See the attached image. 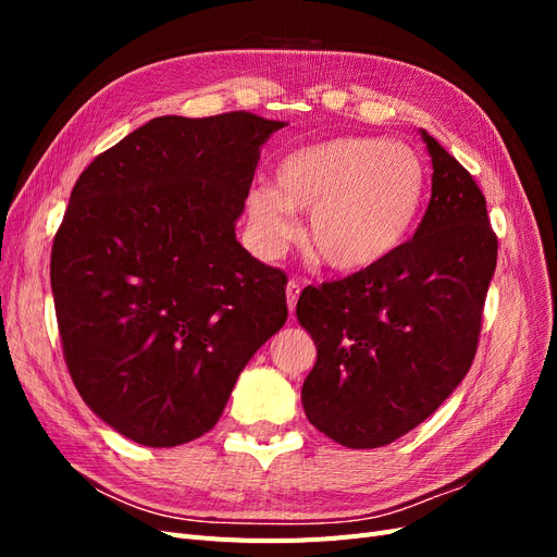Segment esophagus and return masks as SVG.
Here are the masks:
<instances>
[{"label": "esophagus", "instance_id": "34e87169", "mask_svg": "<svg viewBox=\"0 0 557 557\" xmlns=\"http://www.w3.org/2000/svg\"><path fill=\"white\" fill-rule=\"evenodd\" d=\"M285 295H288V311H290V315H295V307H297V299H299V283L288 281V285H285Z\"/></svg>", "mask_w": 557, "mask_h": 557}]
</instances>
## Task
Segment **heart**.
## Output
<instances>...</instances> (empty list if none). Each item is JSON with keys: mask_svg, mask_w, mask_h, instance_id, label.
I'll return each mask as SVG.
<instances>
[{"mask_svg": "<svg viewBox=\"0 0 557 557\" xmlns=\"http://www.w3.org/2000/svg\"><path fill=\"white\" fill-rule=\"evenodd\" d=\"M428 190L416 150L399 141L336 137L301 146L276 166V185L258 183L246 197L258 246L276 256L309 213L305 244L342 274L367 272L407 242Z\"/></svg>", "mask_w": 557, "mask_h": 557, "instance_id": "b5f03b06", "label": "heart"}]
</instances>
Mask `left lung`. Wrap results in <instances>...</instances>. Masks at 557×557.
<instances>
[{"instance_id":"obj_1","label":"left lung","mask_w":557,"mask_h":557,"mask_svg":"<svg viewBox=\"0 0 557 557\" xmlns=\"http://www.w3.org/2000/svg\"><path fill=\"white\" fill-rule=\"evenodd\" d=\"M432 197L413 239L367 272L307 288L297 318L318 358L301 385L309 423L379 448L430 418L476 356L497 237L476 181L425 129Z\"/></svg>"}]
</instances>
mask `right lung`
Wrapping results in <instances>:
<instances>
[{
	"instance_id": "right-lung-1",
	"label": "right lung",
	"mask_w": 557,
	"mask_h": 557,
	"mask_svg": "<svg viewBox=\"0 0 557 557\" xmlns=\"http://www.w3.org/2000/svg\"><path fill=\"white\" fill-rule=\"evenodd\" d=\"M288 123L160 115L97 156L50 252L66 367L127 440L188 444L288 318L285 274L237 242L260 148Z\"/></svg>"
}]
</instances>
